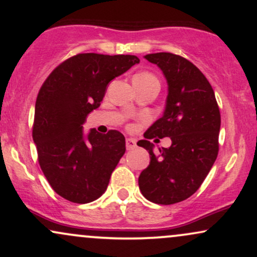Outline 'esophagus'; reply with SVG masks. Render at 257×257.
<instances>
[{
  "label": "esophagus",
  "mask_w": 257,
  "mask_h": 257,
  "mask_svg": "<svg viewBox=\"0 0 257 257\" xmlns=\"http://www.w3.org/2000/svg\"><path fill=\"white\" fill-rule=\"evenodd\" d=\"M125 146H126V149H128V151H132V149H134L136 147V141L134 139H126Z\"/></svg>",
  "instance_id": "obj_1"
}]
</instances>
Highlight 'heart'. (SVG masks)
Returning a JSON list of instances; mask_svg holds the SVG:
<instances>
[{
	"label": "heart",
	"instance_id": "1",
	"mask_svg": "<svg viewBox=\"0 0 257 257\" xmlns=\"http://www.w3.org/2000/svg\"><path fill=\"white\" fill-rule=\"evenodd\" d=\"M134 78H153V76H152L151 73H148V72H142V73L136 74Z\"/></svg>",
	"mask_w": 257,
	"mask_h": 257
}]
</instances>
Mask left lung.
<instances>
[{
    "label": "left lung",
    "mask_w": 257,
    "mask_h": 257,
    "mask_svg": "<svg viewBox=\"0 0 257 257\" xmlns=\"http://www.w3.org/2000/svg\"><path fill=\"white\" fill-rule=\"evenodd\" d=\"M144 58L157 65L167 83L162 117L144 136L171 138L172 145L159 148L157 155L148 140L138 142L151 157L139 177V187L149 201L171 205L192 196L215 164L220 113L212 86L191 61L167 52Z\"/></svg>",
    "instance_id": "1"
}]
</instances>
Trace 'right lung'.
<instances>
[{
  "instance_id": "obj_1",
  "label": "right lung",
  "mask_w": 257,
  "mask_h": 257,
  "mask_svg": "<svg viewBox=\"0 0 257 257\" xmlns=\"http://www.w3.org/2000/svg\"><path fill=\"white\" fill-rule=\"evenodd\" d=\"M140 59L131 54H77L53 70L35 102L33 141L39 164L60 197L86 204L106 191L125 153L117 131L84 132L87 115L98 108L108 84Z\"/></svg>"
}]
</instances>
